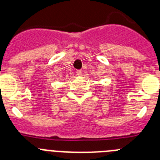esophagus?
<instances>
[{
	"mask_svg": "<svg viewBox=\"0 0 160 160\" xmlns=\"http://www.w3.org/2000/svg\"><path fill=\"white\" fill-rule=\"evenodd\" d=\"M76 73H77V75L80 76L82 74V70H77V72H76Z\"/></svg>",
	"mask_w": 160,
	"mask_h": 160,
	"instance_id": "1",
	"label": "esophagus"
}]
</instances>
